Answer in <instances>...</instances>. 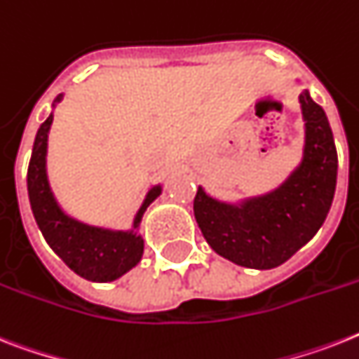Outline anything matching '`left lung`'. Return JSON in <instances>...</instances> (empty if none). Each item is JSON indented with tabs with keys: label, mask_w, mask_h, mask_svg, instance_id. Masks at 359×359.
Masks as SVG:
<instances>
[{
	"label": "left lung",
	"mask_w": 359,
	"mask_h": 359,
	"mask_svg": "<svg viewBox=\"0 0 359 359\" xmlns=\"http://www.w3.org/2000/svg\"><path fill=\"white\" fill-rule=\"evenodd\" d=\"M306 121L301 165L275 191L241 206L212 199L197 189L194 214L208 245L226 260L252 269H273L290 260L325 223L337 179V151L321 104L308 90L299 95Z\"/></svg>",
	"instance_id": "8db88e82"
}]
</instances>
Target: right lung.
<instances>
[{
    "instance_id": "1",
    "label": "right lung",
    "mask_w": 359,
    "mask_h": 359,
    "mask_svg": "<svg viewBox=\"0 0 359 359\" xmlns=\"http://www.w3.org/2000/svg\"><path fill=\"white\" fill-rule=\"evenodd\" d=\"M60 99L62 95H58L57 103ZM51 123L53 114L38 129L27 170L29 201L36 225L49 247L79 276L92 282H112L142 260L144 240L134 230L140 226L147 206L162 194V188L154 186L149 189L129 232L90 226L69 217L55 201L46 173L48 133Z\"/></svg>"
}]
</instances>
